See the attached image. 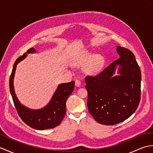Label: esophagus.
I'll return each instance as SVG.
<instances>
[{
    "instance_id": "esophagus-1",
    "label": "esophagus",
    "mask_w": 153,
    "mask_h": 153,
    "mask_svg": "<svg viewBox=\"0 0 153 153\" xmlns=\"http://www.w3.org/2000/svg\"><path fill=\"white\" fill-rule=\"evenodd\" d=\"M75 85L77 87H79L81 85V82L79 79L76 80V82H75Z\"/></svg>"
}]
</instances>
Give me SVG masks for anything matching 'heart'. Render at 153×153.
<instances>
[{"instance_id":"obj_1","label":"heart","mask_w":153,"mask_h":153,"mask_svg":"<svg viewBox=\"0 0 153 153\" xmlns=\"http://www.w3.org/2000/svg\"><path fill=\"white\" fill-rule=\"evenodd\" d=\"M89 60L90 61L85 67V72L88 74H94L98 72L103 65L102 58L99 56H94L92 57L91 54L85 52L77 58L75 64L76 66H82Z\"/></svg>"}]
</instances>
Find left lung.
<instances>
[{
    "mask_svg": "<svg viewBox=\"0 0 153 153\" xmlns=\"http://www.w3.org/2000/svg\"><path fill=\"white\" fill-rule=\"evenodd\" d=\"M120 58L95 76L85 77L89 112L97 122L115 125L130 117L141 100V70L134 53L117 46ZM117 65L119 76H112Z\"/></svg>",
    "mask_w": 153,
    "mask_h": 153,
    "instance_id": "8db88e82",
    "label": "left lung"
}]
</instances>
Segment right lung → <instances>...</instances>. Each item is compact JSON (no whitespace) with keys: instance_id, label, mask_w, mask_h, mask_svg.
<instances>
[{"instance_id":"obj_1","label":"right lung","mask_w":153,"mask_h":153,"mask_svg":"<svg viewBox=\"0 0 153 153\" xmlns=\"http://www.w3.org/2000/svg\"><path fill=\"white\" fill-rule=\"evenodd\" d=\"M34 53L35 50L31 48L15 61L10 77V91L19 116L27 125L38 130L53 129L60 124L66 114V102L68 97L74 91V82L60 84L50 102L43 108L31 110L22 105L16 95L14 88L16 66L27 56V54Z\"/></svg>"}]
</instances>
